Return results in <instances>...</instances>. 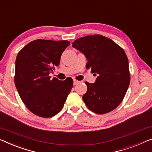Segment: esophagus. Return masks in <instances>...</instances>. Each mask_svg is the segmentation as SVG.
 Wrapping results in <instances>:
<instances>
[{
    "label": "esophagus",
    "mask_w": 152,
    "mask_h": 152,
    "mask_svg": "<svg viewBox=\"0 0 152 152\" xmlns=\"http://www.w3.org/2000/svg\"><path fill=\"white\" fill-rule=\"evenodd\" d=\"M80 83V81L77 80H76V79H74V85H77V84H78Z\"/></svg>",
    "instance_id": "obj_1"
}]
</instances>
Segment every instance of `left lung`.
<instances>
[{"mask_svg":"<svg viewBox=\"0 0 152 152\" xmlns=\"http://www.w3.org/2000/svg\"><path fill=\"white\" fill-rule=\"evenodd\" d=\"M72 46L85 54L88 61L86 68L98 76L95 83L85 82L87 91L83 96L84 102L97 114L112 111L123 100L130 82L124 49L101 35L78 38Z\"/></svg>","mask_w":152,"mask_h":152,"instance_id":"obj_1","label":"left lung"}]
</instances>
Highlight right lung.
Masks as SVG:
<instances>
[{"mask_svg": "<svg viewBox=\"0 0 152 152\" xmlns=\"http://www.w3.org/2000/svg\"><path fill=\"white\" fill-rule=\"evenodd\" d=\"M69 44L66 40L39 39L28 43L18 54L15 87L27 108L37 116L48 118L59 113L71 91L72 78L63 81L49 76Z\"/></svg>", "mask_w": 152, "mask_h": 152, "instance_id": "1", "label": "right lung"}]
</instances>
